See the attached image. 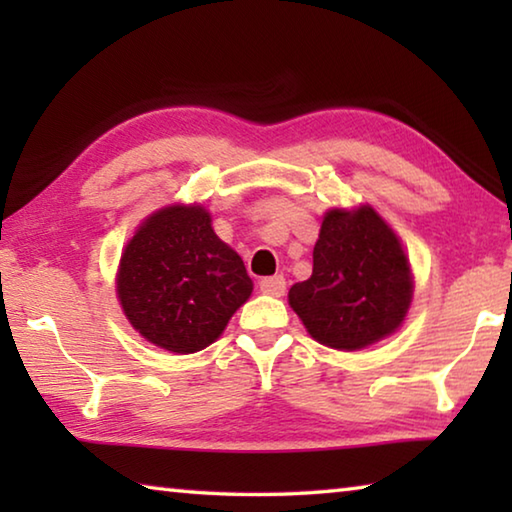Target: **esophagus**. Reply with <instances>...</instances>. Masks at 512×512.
Instances as JSON below:
<instances>
[{
	"mask_svg": "<svg viewBox=\"0 0 512 512\" xmlns=\"http://www.w3.org/2000/svg\"><path fill=\"white\" fill-rule=\"evenodd\" d=\"M259 289L268 293V296L280 298V296H284V291H287V280H284V275L262 277V280H259Z\"/></svg>",
	"mask_w": 512,
	"mask_h": 512,
	"instance_id": "34e87169",
	"label": "esophagus"
}]
</instances>
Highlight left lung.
Returning a JSON list of instances; mask_svg holds the SVG:
<instances>
[{"label":"left lung","instance_id":"left-lung-1","mask_svg":"<svg viewBox=\"0 0 512 512\" xmlns=\"http://www.w3.org/2000/svg\"><path fill=\"white\" fill-rule=\"evenodd\" d=\"M411 296L409 262L395 232L372 207H359L327 212L314 273L293 284L289 305L318 343L359 350L402 325Z\"/></svg>","mask_w":512,"mask_h":512}]
</instances>
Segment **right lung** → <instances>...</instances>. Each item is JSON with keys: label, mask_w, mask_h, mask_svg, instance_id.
Returning a JSON list of instances; mask_svg holds the SVG:
<instances>
[{"label": "right lung", "mask_w": 512, "mask_h": 512, "mask_svg": "<svg viewBox=\"0 0 512 512\" xmlns=\"http://www.w3.org/2000/svg\"><path fill=\"white\" fill-rule=\"evenodd\" d=\"M250 291L244 262L214 235L201 205L155 212L121 255L124 314L146 341L169 352L192 354L214 343Z\"/></svg>", "instance_id": "add662e5"}]
</instances>
